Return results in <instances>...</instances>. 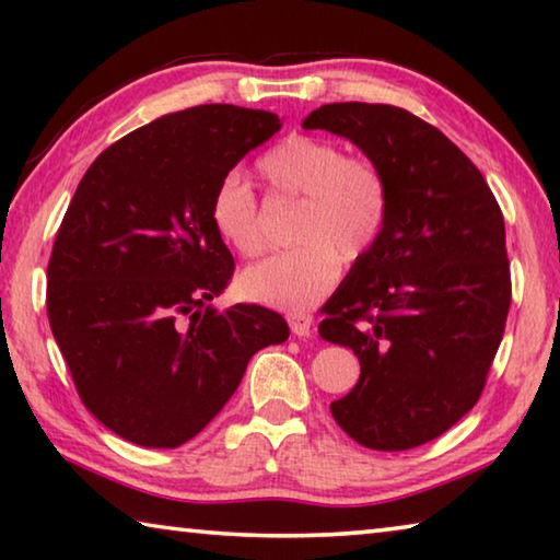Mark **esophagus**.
I'll return each instance as SVG.
<instances>
[{"instance_id":"1","label":"esophagus","mask_w":560,"mask_h":560,"mask_svg":"<svg viewBox=\"0 0 560 560\" xmlns=\"http://www.w3.org/2000/svg\"><path fill=\"white\" fill-rule=\"evenodd\" d=\"M287 318H289V326H291V334L293 336H299V338H308L311 336L314 316L303 314V311H293V314H289Z\"/></svg>"}]
</instances>
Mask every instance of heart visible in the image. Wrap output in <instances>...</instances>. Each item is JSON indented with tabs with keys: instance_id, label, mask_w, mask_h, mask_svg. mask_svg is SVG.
Segmentation results:
<instances>
[{
	"instance_id": "heart-1",
	"label": "heart",
	"mask_w": 560,
	"mask_h": 560,
	"mask_svg": "<svg viewBox=\"0 0 560 560\" xmlns=\"http://www.w3.org/2000/svg\"><path fill=\"white\" fill-rule=\"evenodd\" d=\"M259 173L277 195L301 200L293 230L301 244L246 269L240 293L273 308L314 306L338 281L340 259H363L383 236L390 185L373 160L346 155L334 140L316 136L283 138L261 155ZM210 220L242 257H257L267 246L257 195L240 175L217 185Z\"/></svg>"
}]
</instances>
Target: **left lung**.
Segmentation results:
<instances>
[{
  "label": "left lung",
  "instance_id": "1",
  "mask_svg": "<svg viewBox=\"0 0 560 560\" xmlns=\"http://www.w3.org/2000/svg\"><path fill=\"white\" fill-rule=\"evenodd\" d=\"M303 128L348 138L390 185L383 236L320 308V338L360 360L330 415L368 450L420 447L485 390L511 303L504 214L471 160L402 108L328 103Z\"/></svg>",
  "mask_w": 560,
  "mask_h": 560
}]
</instances>
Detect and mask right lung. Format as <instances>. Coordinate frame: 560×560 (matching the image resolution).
I'll list each match as a JSON object with an SVG mask.
<instances>
[{"mask_svg":"<svg viewBox=\"0 0 560 560\" xmlns=\"http://www.w3.org/2000/svg\"><path fill=\"white\" fill-rule=\"evenodd\" d=\"M281 118L230 103L167 113L93 160L49 259L51 334L83 405L140 447L202 432L257 350L283 343L277 311H217L234 259L210 205L230 170Z\"/></svg>","mask_w":560,"mask_h":560,"instance_id":"add662e5","label":"right lung"}]
</instances>
